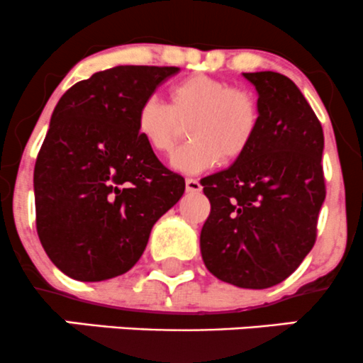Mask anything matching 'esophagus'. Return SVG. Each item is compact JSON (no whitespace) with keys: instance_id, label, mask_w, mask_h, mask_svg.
Returning a JSON list of instances; mask_svg holds the SVG:
<instances>
[{"instance_id":"34e87169","label":"esophagus","mask_w":363,"mask_h":363,"mask_svg":"<svg viewBox=\"0 0 363 363\" xmlns=\"http://www.w3.org/2000/svg\"><path fill=\"white\" fill-rule=\"evenodd\" d=\"M186 191L188 193H200L201 184L198 179H186Z\"/></svg>"}]
</instances>
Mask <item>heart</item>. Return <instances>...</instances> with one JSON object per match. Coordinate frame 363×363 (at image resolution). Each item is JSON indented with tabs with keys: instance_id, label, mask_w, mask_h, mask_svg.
Returning <instances> with one entry per match:
<instances>
[{
	"instance_id": "b5f03b06",
	"label": "heart",
	"mask_w": 363,
	"mask_h": 363,
	"mask_svg": "<svg viewBox=\"0 0 363 363\" xmlns=\"http://www.w3.org/2000/svg\"><path fill=\"white\" fill-rule=\"evenodd\" d=\"M261 123L257 99L224 79L193 74L175 83L169 104L156 97L140 102L135 128L147 147L169 155L189 127L191 139L172 156V167L182 174H200L220 158H242L250 150Z\"/></svg>"
}]
</instances>
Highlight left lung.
<instances>
[{"mask_svg":"<svg viewBox=\"0 0 363 363\" xmlns=\"http://www.w3.org/2000/svg\"><path fill=\"white\" fill-rule=\"evenodd\" d=\"M259 99L257 135L226 170L201 179L211 216L200 235L205 266L242 289H268L299 268L325 200L323 130L287 76L243 72Z\"/></svg>","mask_w":363,"mask_h":363,"instance_id":"obj_1","label":"left lung"}]
</instances>
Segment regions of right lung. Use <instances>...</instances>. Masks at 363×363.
I'll return each mask as SVG.
<instances>
[{"label": "right lung", "instance_id": "right-lung-1", "mask_svg": "<svg viewBox=\"0 0 363 363\" xmlns=\"http://www.w3.org/2000/svg\"><path fill=\"white\" fill-rule=\"evenodd\" d=\"M179 67L116 66L72 85L34 165L36 230L50 261L79 281L127 273L184 179L140 139L135 114Z\"/></svg>", "mask_w": 363, "mask_h": 363}]
</instances>
